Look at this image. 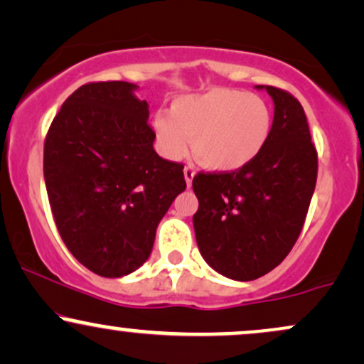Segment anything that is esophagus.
<instances>
[{"label":"esophagus","instance_id":"34e87169","mask_svg":"<svg viewBox=\"0 0 364 364\" xmlns=\"http://www.w3.org/2000/svg\"><path fill=\"white\" fill-rule=\"evenodd\" d=\"M183 173H185V181H186V185H188V188H190L191 183H193L195 174H196V173H195V168H193V166H186Z\"/></svg>","mask_w":364,"mask_h":364}]
</instances>
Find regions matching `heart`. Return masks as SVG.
Returning <instances> with one entry per match:
<instances>
[{"mask_svg":"<svg viewBox=\"0 0 364 364\" xmlns=\"http://www.w3.org/2000/svg\"><path fill=\"white\" fill-rule=\"evenodd\" d=\"M161 152L171 161L186 156L190 140L205 168L235 173L260 156L272 133V111L258 95L215 87L174 99L169 116L154 118Z\"/></svg>","mask_w":364,"mask_h":364,"instance_id":"obj_1","label":"heart"}]
</instances>
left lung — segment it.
Masks as SVG:
<instances>
[{"instance_id":"1","label":"left lung","mask_w":364,"mask_h":364,"mask_svg":"<svg viewBox=\"0 0 364 364\" xmlns=\"http://www.w3.org/2000/svg\"><path fill=\"white\" fill-rule=\"evenodd\" d=\"M274 101L272 133L260 156L235 173L196 174L193 228L200 255L232 281H255L298 240L316 185L315 145L298 99L255 85Z\"/></svg>"}]
</instances>
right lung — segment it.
<instances>
[{
  "label": "right lung",
  "mask_w": 364,
  "mask_h": 364,
  "mask_svg": "<svg viewBox=\"0 0 364 364\" xmlns=\"http://www.w3.org/2000/svg\"><path fill=\"white\" fill-rule=\"evenodd\" d=\"M129 82L87 83L66 99L44 144V179L58 231L102 277L135 272L157 225L186 188L183 166L159 157L149 104Z\"/></svg>",
  "instance_id": "right-lung-1"
}]
</instances>
